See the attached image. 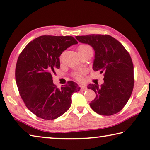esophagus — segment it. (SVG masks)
I'll return each mask as SVG.
<instances>
[{"mask_svg":"<svg viewBox=\"0 0 150 150\" xmlns=\"http://www.w3.org/2000/svg\"><path fill=\"white\" fill-rule=\"evenodd\" d=\"M80 87H81V91H85L87 90L86 86H84V85H82V84H81V85H80Z\"/></svg>","mask_w":150,"mask_h":150,"instance_id":"esophagus-1","label":"esophagus"}]
</instances>
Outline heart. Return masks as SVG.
Returning a JSON list of instances; mask_svg holds the SVG:
<instances>
[{
	"mask_svg": "<svg viewBox=\"0 0 150 150\" xmlns=\"http://www.w3.org/2000/svg\"><path fill=\"white\" fill-rule=\"evenodd\" d=\"M90 49H92V48L88 45H85V44L81 45L79 46L78 47V52L79 53H81L86 50H90ZM85 73H86L85 70L79 69V70L76 71L73 73V76H74L76 79H82L83 77V76L84 75V74H85Z\"/></svg>",
	"mask_w": 150,
	"mask_h": 150,
	"instance_id": "1",
	"label": "heart"
}]
</instances>
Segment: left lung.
Wrapping results in <instances>:
<instances>
[{"instance_id": "left-lung-1", "label": "left lung", "mask_w": 150, "mask_h": 150, "mask_svg": "<svg viewBox=\"0 0 150 150\" xmlns=\"http://www.w3.org/2000/svg\"><path fill=\"white\" fill-rule=\"evenodd\" d=\"M80 42L94 48L93 70L103 73V83L90 84L96 93L90 103L95 112L111 115L120 111L129 101L134 87V67L129 53L120 42L108 35L76 36Z\"/></svg>"}]
</instances>
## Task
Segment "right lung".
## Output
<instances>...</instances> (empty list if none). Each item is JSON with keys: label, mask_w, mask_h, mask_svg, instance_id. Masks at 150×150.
Masks as SVG:
<instances>
[{"label": "right lung", "mask_w": 150, "mask_h": 150, "mask_svg": "<svg viewBox=\"0 0 150 150\" xmlns=\"http://www.w3.org/2000/svg\"><path fill=\"white\" fill-rule=\"evenodd\" d=\"M77 43L71 36L43 35L29 42L19 56L16 84L26 107L38 117L52 120L62 115L70 108L73 92L80 91L71 81L58 88L52 77L60 67L62 52Z\"/></svg>", "instance_id": "obj_1"}]
</instances>
